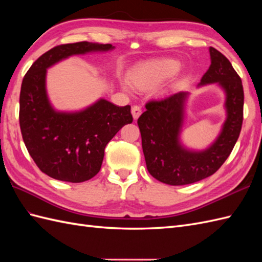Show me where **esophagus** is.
<instances>
[{
    "instance_id": "34e87169",
    "label": "esophagus",
    "mask_w": 262,
    "mask_h": 262,
    "mask_svg": "<svg viewBox=\"0 0 262 262\" xmlns=\"http://www.w3.org/2000/svg\"><path fill=\"white\" fill-rule=\"evenodd\" d=\"M142 114V109L140 105H134V107L132 108V115H133V118H134L135 120L138 119V117L141 116Z\"/></svg>"
}]
</instances>
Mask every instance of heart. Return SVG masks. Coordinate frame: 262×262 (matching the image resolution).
Wrapping results in <instances>:
<instances>
[{
    "instance_id": "b5f03b06",
    "label": "heart",
    "mask_w": 262,
    "mask_h": 262,
    "mask_svg": "<svg viewBox=\"0 0 262 262\" xmlns=\"http://www.w3.org/2000/svg\"><path fill=\"white\" fill-rule=\"evenodd\" d=\"M180 64L174 59H159L146 62L130 71L129 82L135 89L142 91H148L157 88L169 76L173 75L179 70ZM127 90V85H124Z\"/></svg>"
}]
</instances>
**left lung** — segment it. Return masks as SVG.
<instances>
[{
    "mask_svg": "<svg viewBox=\"0 0 262 262\" xmlns=\"http://www.w3.org/2000/svg\"><path fill=\"white\" fill-rule=\"evenodd\" d=\"M210 66L198 86L217 83L225 93L226 119L220 135L202 149L187 148L180 141L189 92L180 91L146 103L137 120L146 168L155 179L171 186L203 180L219 170L229 158L240 135L243 121L242 81L230 60L209 47Z\"/></svg>",
    "mask_w": 262,
    "mask_h": 262,
    "instance_id": "obj_1",
    "label": "left lung"
}]
</instances>
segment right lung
Instances as JSON below:
<instances>
[{
    "mask_svg": "<svg viewBox=\"0 0 262 262\" xmlns=\"http://www.w3.org/2000/svg\"><path fill=\"white\" fill-rule=\"evenodd\" d=\"M110 43L81 41L52 48L28 70L20 92V128L37 166L53 179L83 182L101 169L105 145L122 126L130 124V105L105 99L80 111H58L48 99L47 69L74 55L109 52Z\"/></svg>",
    "mask_w": 262,
    "mask_h": 262,
    "instance_id": "1",
    "label": "right lung"
}]
</instances>
